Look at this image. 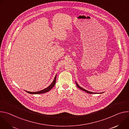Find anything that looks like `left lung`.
<instances>
[{
  "label": "left lung",
  "instance_id": "left-lung-1",
  "mask_svg": "<svg viewBox=\"0 0 129 129\" xmlns=\"http://www.w3.org/2000/svg\"><path fill=\"white\" fill-rule=\"evenodd\" d=\"M76 85H77V87L78 88H79L80 89H81V90H82V91H85V92H86L87 93H89V94H95V93H94V92H90V91H87V90H85V89H83L82 88H81V87H80L79 85L77 84V83L76 82ZM100 94H102L101 93H100Z\"/></svg>",
  "mask_w": 129,
  "mask_h": 129
}]
</instances>
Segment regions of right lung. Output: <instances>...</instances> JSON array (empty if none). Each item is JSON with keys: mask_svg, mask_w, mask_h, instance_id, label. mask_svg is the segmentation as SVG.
Wrapping results in <instances>:
<instances>
[{"mask_svg": "<svg viewBox=\"0 0 129 129\" xmlns=\"http://www.w3.org/2000/svg\"><path fill=\"white\" fill-rule=\"evenodd\" d=\"M56 75L54 79V80L52 82V83L49 85V86L48 87H47V88L44 89V90H42L41 91H37V92H29V91H25V92H26L27 93H30V94H42V93H46V92H49L50 90H51L53 87L54 86L55 83H56Z\"/></svg>", "mask_w": 129, "mask_h": 129, "instance_id": "obj_1", "label": "right lung"}]
</instances>
